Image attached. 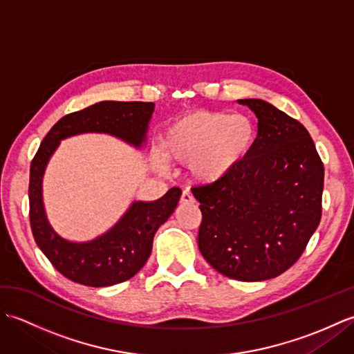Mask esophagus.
<instances>
[{
  "mask_svg": "<svg viewBox=\"0 0 354 354\" xmlns=\"http://www.w3.org/2000/svg\"><path fill=\"white\" fill-rule=\"evenodd\" d=\"M181 202H183V204H194L193 194H192L190 192L185 190V192L181 194Z\"/></svg>",
  "mask_w": 354,
  "mask_h": 354,
  "instance_id": "34e87169",
  "label": "esophagus"
}]
</instances>
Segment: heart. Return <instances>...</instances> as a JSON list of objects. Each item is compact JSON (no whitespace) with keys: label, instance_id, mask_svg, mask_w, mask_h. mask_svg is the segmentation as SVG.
Returning a JSON list of instances; mask_svg holds the SVG:
<instances>
[{"label":"heart","instance_id":"heart-1","mask_svg":"<svg viewBox=\"0 0 354 354\" xmlns=\"http://www.w3.org/2000/svg\"><path fill=\"white\" fill-rule=\"evenodd\" d=\"M254 140V124L246 115L196 109L165 129L161 153L170 161L189 164L194 181L212 184L228 176L245 160Z\"/></svg>","mask_w":354,"mask_h":354}]
</instances>
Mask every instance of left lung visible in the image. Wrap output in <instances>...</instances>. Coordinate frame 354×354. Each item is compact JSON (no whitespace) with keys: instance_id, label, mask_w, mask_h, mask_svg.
I'll list each match as a JSON object with an SVG mask.
<instances>
[{"instance_id":"obj_1","label":"left lung","mask_w":354,"mask_h":354,"mask_svg":"<svg viewBox=\"0 0 354 354\" xmlns=\"http://www.w3.org/2000/svg\"><path fill=\"white\" fill-rule=\"evenodd\" d=\"M259 118L245 160L221 181L193 187L202 222L199 251L217 272L263 281L288 270L321 221L324 164L298 120L260 99H242Z\"/></svg>"}]
</instances>
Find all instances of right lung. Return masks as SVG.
<instances>
[{
	"label": "right lung",
	"instance_id": "obj_1",
	"mask_svg": "<svg viewBox=\"0 0 354 354\" xmlns=\"http://www.w3.org/2000/svg\"><path fill=\"white\" fill-rule=\"evenodd\" d=\"M152 102H100L62 117L45 135L30 165V227L36 245L59 272L68 280L106 286L129 280L146 265L156 230L169 219L181 198L173 187L162 198L135 201L114 227L89 242H70L51 228L42 202V178L51 155L61 141L74 135L108 133L140 149L146 141Z\"/></svg>",
	"mask_w": 354,
	"mask_h": 354
}]
</instances>
